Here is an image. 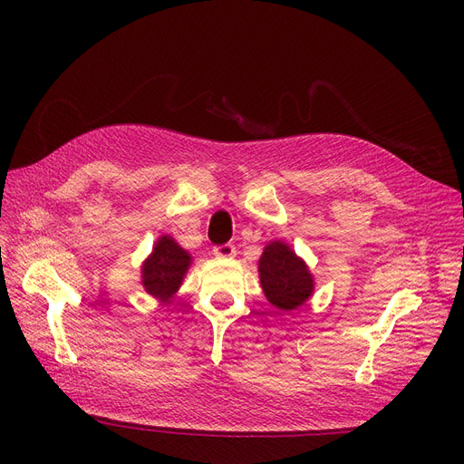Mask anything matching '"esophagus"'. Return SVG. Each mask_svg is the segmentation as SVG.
I'll return each instance as SVG.
<instances>
[{"label": "esophagus", "mask_w": 464, "mask_h": 464, "mask_svg": "<svg viewBox=\"0 0 464 464\" xmlns=\"http://www.w3.org/2000/svg\"><path fill=\"white\" fill-rule=\"evenodd\" d=\"M237 254V250H235V246L233 245H222V246H216L214 248V256L216 257H233Z\"/></svg>", "instance_id": "1"}]
</instances>
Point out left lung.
<instances>
[{"mask_svg":"<svg viewBox=\"0 0 464 464\" xmlns=\"http://www.w3.org/2000/svg\"><path fill=\"white\" fill-rule=\"evenodd\" d=\"M257 271L266 301L282 312L297 310L314 294L308 265L284 240H271L263 248Z\"/></svg>","mask_w":464,"mask_h":464,"instance_id":"8db88e82","label":"left lung"}]
</instances>
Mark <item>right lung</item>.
<instances>
[{
  "label": "right lung",
  "instance_id": "add662e5",
  "mask_svg": "<svg viewBox=\"0 0 464 464\" xmlns=\"http://www.w3.org/2000/svg\"><path fill=\"white\" fill-rule=\"evenodd\" d=\"M189 265L191 254L170 235H161L140 265V284L150 297L167 304L180 289Z\"/></svg>",
  "mask_w": 464,
  "mask_h": 464
}]
</instances>
